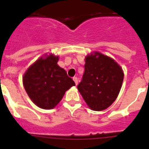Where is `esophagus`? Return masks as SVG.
I'll use <instances>...</instances> for the list:
<instances>
[{
	"label": "esophagus",
	"mask_w": 149,
	"mask_h": 149,
	"mask_svg": "<svg viewBox=\"0 0 149 149\" xmlns=\"http://www.w3.org/2000/svg\"><path fill=\"white\" fill-rule=\"evenodd\" d=\"M73 81H74V83H75V85H77V84H78V80H77V77H73Z\"/></svg>",
	"instance_id": "1"
}]
</instances>
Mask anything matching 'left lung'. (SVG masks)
I'll return each instance as SVG.
<instances>
[{
	"instance_id": "1",
	"label": "left lung",
	"mask_w": 149,
	"mask_h": 149,
	"mask_svg": "<svg viewBox=\"0 0 149 149\" xmlns=\"http://www.w3.org/2000/svg\"><path fill=\"white\" fill-rule=\"evenodd\" d=\"M85 62V71L77 89L89 108L101 111L116 99L124 72L113 59L98 51L87 55Z\"/></svg>"
}]
</instances>
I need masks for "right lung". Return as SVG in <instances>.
I'll use <instances>...</instances> for the list:
<instances>
[{"label": "right lung", "mask_w": 149, "mask_h": 149, "mask_svg": "<svg viewBox=\"0 0 149 149\" xmlns=\"http://www.w3.org/2000/svg\"><path fill=\"white\" fill-rule=\"evenodd\" d=\"M59 56L45 55L30 65L23 76V85L32 101L50 110L58 104L65 93L75 84L57 65Z\"/></svg>", "instance_id": "1"}]
</instances>
